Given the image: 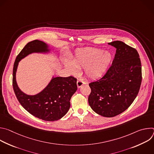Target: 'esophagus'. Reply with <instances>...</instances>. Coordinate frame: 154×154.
Returning a JSON list of instances; mask_svg holds the SVG:
<instances>
[{
  "label": "esophagus",
  "mask_w": 154,
  "mask_h": 154,
  "mask_svg": "<svg viewBox=\"0 0 154 154\" xmlns=\"http://www.w3.org/2000/svg\"><path fill=\"white\" fill-rule=\"evenodd\" d=\"M85 83L84 82H83L82 80H80V79L77 80V87L79 88H80L82 85H83Z\"/></svg>",
  "instance_id": "34e87169"
}]
</instances>
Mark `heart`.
<instances>
[{
    "label": "heart",
    "instance_id": "b5f03b06",
    "mask_svg": "<svg viewBox=\"0 0 154 154\" xmlns=\"http://www.w3.org/2000/svg\"><path fill=\"white\" fill-rule=\"evenodd\" d=\"M113 60L112 54L99 49L88 48L76 51L71 63L66 61L65 65L73 74H76L75 67L84 68L86 75L92 79L101 77L106 71Z\"/></svg>",
    "mask_w": 154,
    "mask_h": 154
}]
</instances>
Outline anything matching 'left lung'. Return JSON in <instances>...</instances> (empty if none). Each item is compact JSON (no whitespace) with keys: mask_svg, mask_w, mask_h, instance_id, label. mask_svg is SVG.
<instances>
[{"mask_svg":"<svg viewBox=\"0 0 154 154\" xmlns=\"http://www.w3.org/2000/svg\"><path fill=\"white\" fill-rule=\"evenodd\" d=\"M116 49L111 67L100 79L89 84L91 92L88 103L99 115L117 116L133 103L142 80L141 64L137 51L124 42L108 43Z\"/></svg>","mask_w":154,"mask_h":154,"instance_id":"left-lung-1","label":"left lung"}]
</instances>
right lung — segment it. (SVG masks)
<instances>
[{
  "label": "right lung",
  "mask_w": 154,
  "mask_h": 154,
  "mask_svg": "<svg viewBox=\"0 0 154 154\" xmlns=\"http://www.w3.org/2000/svg\"><path fill=\"white\" fill-rule=\"evenodd\" d=\"M51 51L49 46L43 41L36 39L28 42L17 56L13 71V90L20 105L31 115L46 121H57L68 113L71 106V98L77 90V79L72 76H53L41 92L29 95L20 90L16 75L22 59L32 54H47Z\"/></svg>",
  "instance_id": "right-lung-1"
}]
</instances>
